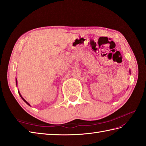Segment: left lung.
Here are the masks:
<instances>
[{
    "mask_svg": "<svg viewBox=\"0 0 146 146\" xmlns=\"http://www.w3.org/2000/svg\"><path fill=\"white\" fill-rule=\"evenodd\" d=\"M129 72H130V74H131V70H129Z\"/></svg>",
    "mask_w": 146,
    "mask_h": 146,
    "instance_id": "left-lung-1",
    "label": "left lung"
}]
</instances>
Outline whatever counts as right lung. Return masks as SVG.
I'll return each instance as SVG.
<instances>
[{"label": "right lung", "mask_w": 146, "mask_h": 146, "mask_svg": "<svg viewBox=\"0 0 146 146\" xmlns=\"http://www.w3.org/2000/svg\"><path fill=\"white\" fill-rule=\"evenodd\" d=\"M17 79H16V86H17ZM19 92V95H20V96L21 97V98L22 99V100H24V101L25 102V103H26V104H27L29 106H31V105L30 104H29L26 101V100H25L23 98H22V96H21V94H20V92H19V91H18Z\"/></svg>", "instance_id": "1"}]
</instances>
